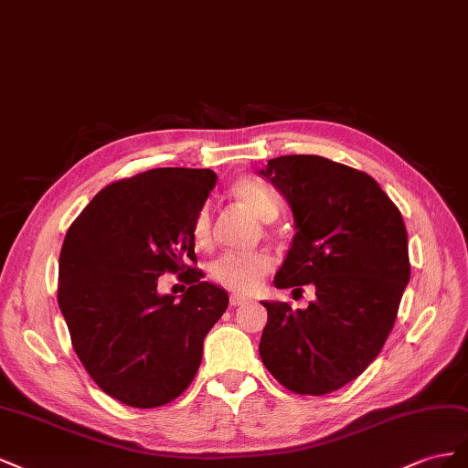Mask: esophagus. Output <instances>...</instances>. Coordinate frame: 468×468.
<instances>
[{"instance_id":"34e87169","label":"esophagus","mask_w":468,"mask_h":468,"mask_svg":"<svg viewBox=\"0 0 468 468\" xmlns=\"http://www.w3.org/2000/svg\"><path fill=\"white\" fill-rule=\"evenodd\" d=\"M229 303H231V308H237V305H245V303H247V300L239 296V293H231Z\"/></svg>"}]
</instances>
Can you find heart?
<instances>
[{
    "label": "heart",
    "mask_w": 468,
    "mask_h": 468,
    "mask_svg": "<svg viewBox=\"0 0 468 468\" xmlns=\"http://www.w3.org/2000/svg\"><path fill=\"white\" fill-rule=\"evenodd\" d=\"M231 194L245 204L262 221H272L278 216V199L269 186L255 178H241L231 186ZM196 245L206 247L211 241V211L204 206L196 213L192 223ZM272 271V259L264 250L223 252L211 262L209 276L216 284L237 293H252Z\"/></svg>",
    "instance_id": "obj_1"
}]
</instances>
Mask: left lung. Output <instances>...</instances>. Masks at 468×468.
Returning a JSON list of instances; mask_svg holds the SVG:
<instances>
[{
    "mask_svg": "<svg viewBox=\"0 0 468 468\" xmlns=\"http://www.w3.org/2000/svg\"><path fill=\"white\" fill-rule=\"evenodd\" d=\"M259 175L282 194L296 227L274 286L314 284L317 296L305 310L262 302L259 353L284 388L329 394L378 356L394 327L410 282L402 213L367 172L324 156H278Z\"/></svg>",
    "mask_w": 468,
    "mask_h": 468,
    "instance_id": "left-lung-1",
    "label": "left lung"
}]
</instances>
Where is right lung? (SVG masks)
I'll list each match as a JSON object with an SVG mask.
<instances>
[{
  "instance_id": "right-lung-1",
  "label": "right lung",
  "mask_w": 468,
  "mask_h": 468,
  "mask_svg": "<svg viewBox=\"0 0 468 468\" xmlns=\"http://www.w3.org/2000/svg\"><path fill=\"white\" fill-rule=\"evenodd\" d=\"M218 176L209 168H153L93 196L64 237L58 308L91 380L133 408L178 398L202 363L204 339L229 296L204 282L192 223ZM181 272L176 303L157 276Z\"/></svg>"
}]
</instances>
